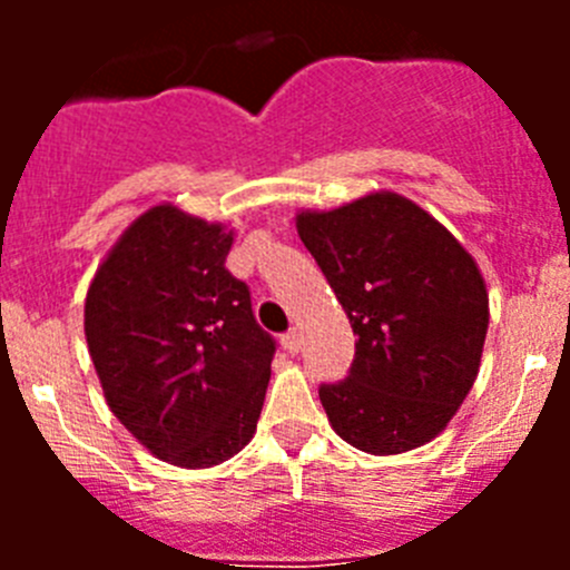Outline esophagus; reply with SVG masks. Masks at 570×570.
I'll return each instance as SVG.
<instances>
[{
	"instance_id": "1",
	"label": "esophagus",
	"mask_w": 570,
	"mask_h": 570,
	"mask_svg": "<svg viewBox=\"0 0 570 570\" xmlns=\"http://www.w3.org/2000/svg\"><path fill=\"white\" fill-rule=\"evenodd\" d=\"M282 347L288 351V354H299V347H302V334L299 331H288V334L282 336Z\"/></svg>"
}]
</instances>
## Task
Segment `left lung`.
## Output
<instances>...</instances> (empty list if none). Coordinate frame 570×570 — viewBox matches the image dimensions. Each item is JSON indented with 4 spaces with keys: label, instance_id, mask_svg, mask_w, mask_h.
I'll return each mask as SVG.
<instances>
[{
    "label": "left lung",
    "instance_id": "8db88e82",
    "mask_svg": "<svg viewBox=\"0 0 570 570\" xmlns=\"http://www.w3.org/2000/svg\"><path fill=\"white\" fill-rule=\"evenodd\" d=\"M296 230L360 336L347 380L320 387L331 428L374 456L440 436L480 374L491 311L476 259L394 190L296 210Z\"/></svg>",
    "mask_w": 570,
    "mask_h": 570
}]
</instances>
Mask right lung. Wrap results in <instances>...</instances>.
I'll return each mask as SVG.
<instances>
[{
  "label": "right lung",
  "instance_id": "right-lung-1",
  "mask_svg": "<svg viewBox=\"0 0 570 570\" xmlns=\"http://www.w3.org/2000/svg\"><path fill=\"white\" fill-rule=\"evenodd\" d=\"M236 230L163 203L136 216L85 296V340L114 416L156 460L214 468L256 434L274 340L228 274Z\"/></svg>",
  "mask_w": 570,
  "mask_h": 570
}]
</instances>
